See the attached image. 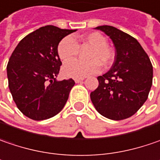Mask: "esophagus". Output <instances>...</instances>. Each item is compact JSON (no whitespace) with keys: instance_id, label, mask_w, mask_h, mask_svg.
<instances>
[{"instance_id":"esophagus-1","label":"esophagus","mask_w":160,"mask_h":160,"mask_svg":"<svg viewBox=\"0 0 160 160\" xmlns=\"http://www.w3.org/2000/svg\"><path fill=\"white\" fill-rule=\"evenodd\" d=\"M83 78H81V79H75V82L76 83H80V82H81V81H83Z\"/></svg>"}]
</instances>
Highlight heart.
I'll return each instance as SVG.
<instances>
[{
	"label": "heart",
	"mask_w": 160,
	"mask_h": 160,
	"mask_svg": "<svg viewBox=\"0 0 160 160\" xmlns=\"http://www.w3.org/2000/svg\"><path fill=\"white\" fill-rule=\"evenodd\" d=\"M85 45L92 47L87 54L89 61L70 62L78 55L79 46ZM57 51L61 61L70 62L62 69L63 75L69 78L81 79L96 74L100 71V64L103 67H108L115 60V52L108 46L107 38L97 32L74 39L67 36L60 42Z\"/></svg>",
	"instance_id": "1"
}]
</instances>
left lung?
I'll list each match as a JSON object with an SVG mask.
<instances>
[{"mask_svg": "<svg viewBox=\"0 0 160 160\" xmlns=\"http://www.w3.org/2000/svg\"><path fill=\"white\" fill-rule=\"evenodd\" d=\"M110 37L115 45V61L111 69L98 77L99 86L90 99L99 114L121 120L134 115L148 97L153 68L148 54L135 38L117 28H96Z\"/></svg>", "mask_w": 160, "mask_h": 160, "instance_id": "obj_1", "label": "left lung"}]
</instances>
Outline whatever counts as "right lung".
Wrapping results in <instances>:
<instances>
[{
	"mask_svg": "<svg viewBox=\"0 0 160 160\" xmlns=\"http://www.w3.org/2000/svg\"><path fill=\"white\" fill-rule=\"evenodd\" d=\"M76 30L47 25L19 42L7 65L9 88L17 108L33 120L57 115L65 106L75 81H57L61 66L58 45Z\"/></svg>",
	"mask_w": 160,
	"mask_h": 160,
	"instance_id": "add662e5",
	"label": "right lung"
}]
</instances>
